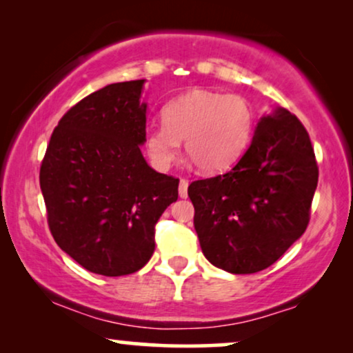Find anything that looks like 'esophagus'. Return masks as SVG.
Wrapping results in <instances>:
<instances>
[{"label": "esophagus", "mask_w": 353, "mask_h": 353, "mask_svg": "<svg viewBox=\"0 0 353 353\" xmlns=\"http://www.w3.org/2000/svg\"><path fill=\"white\" fill-rule=\"evenodd\" d=\"M188 180H185V178H181L180 180V186H178V194H180V197H188Z\"/></svg>", "instance_id": "esophagus-1"}]
</instances>
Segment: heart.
Wrapping results in <instances>:
<instances>
[{
  "label": "heart",
  "mask_w": 353,
  "mask_h": 353,
  "mask_svg": "<svg viewBox=\"0 0 353 353\" xmlns=\"http://www.w3.org/2000/svg\"><path fill=\"white\" fill-rule=\"evenodd\" d=\"M163 125L151 127L144 146L151 163L167 170L180 152L205 173L228 170L249 148L255 127L252 104L244 96L194 90L173 99L162 110Z\"/></svg>",
  "instance_id": "obj_1"
}]
</instances>
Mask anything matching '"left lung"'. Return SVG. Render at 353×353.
I'll return each mask as SVG.
<instances>
[{"label": "left lung", "instance_id": "left-lung-1", "mask_svg": "<svg viewBox=\"0 0 353 353\" xmlns=\"http://www.w3.org/2000/svg\"><path fill=\"white\" fill-rule=\"evenodd\" d=\"M318 165L296 115L276 109L223 175L192 181L194 228L212 265L234 274L273 265L307 230Z\"/></svg>", "mask_w": 353, "mask_h": 353}]
</instances>
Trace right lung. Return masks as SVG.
I'll use <instances>...</instances> for the list:
<instances>
[{
    "label": "right lung",
    "instance_id": "add662e5",
    "mask_svg": "<svg viewBox=\"0 0 353 353\" xmlns=\"http://www.w3.org/2000/svg\"><path fill=\"white\" fill-rule=\"evenodd\" d=\"M144 80L104 86L62 115L40 167L48 226L91 273L122 276L152 257L156 223L178 199L175 176L148 165Z\"/></svg>",
    "mask_w": 353,
    "mask_h": 353
}]
</instances>
